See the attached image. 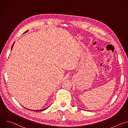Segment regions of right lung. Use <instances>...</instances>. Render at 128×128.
<instances>
[{"mask_svg": "<svg viewBox=\"0 0 128 128\" xmlns=\"http://www.w3.org/2000/svg\"><path fill=\"white\" fill-rule=\"evenodd\" d=\"M28 30H27V31H26L25 33H26V32H28ZM14 42L13 43V44H12V48H11V50H12V48H13V46H14ZM50 106H48V107H46V108H44V109H40V110H31V109H29V110H32V111H34V112H42V111H44V110H46V109L47 108H48V107H49Z\"/></svg>", "mask_w": 128, "mask_h": 128, "instance_id": "1", "label": "right lung"}]
</instances>
